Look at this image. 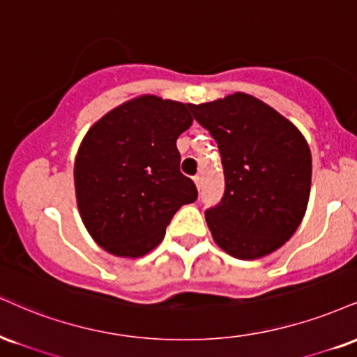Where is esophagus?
Here are the masks:
<instances>
[{
	"mask_svg": "<svg viewBox=\"0 0 357 357\" xmlns=\"http://www.w3.org/2000/svg\"><path fill=\"white\" fill-rule=\"evenodd\" d=\"M195 184L197 190H201V176H195Z\"/></svg>",
	"mask_w": 357,
	"mask_h": 357,
	"instance_id": "esophagus-1",
	"label": "esophagus"
}]
</instances>
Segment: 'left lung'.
I'll use <instances>...</instances> for the list:
<instances>
[{
    "instance_id": "obj_1",
    "label": "left lung",
    "mask_w": 357,
    "mask_h": 357,
    "mask_svg": "<svg viewBox=\"0 0 357 357\" xmlns=\"http://www.w3.org/2000/svg\"><path fill=\"white\" fill-rule=\"evenodd\" d=\"M221 153L226 190L206 209L218 246L238 259L271 255L301 225L311 191V151L293 123L246 93L188 105Z\"/></svg>"
}]
</instances>
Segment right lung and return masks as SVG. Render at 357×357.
Wrapping results in <instances>:
<instances>
[{
    "label": "right lung",
    "mask_w": 357,
    "mask_h": 357,
    "mask_svg": "<svg viewBox=\"0 0 357 357\" xmlns=\"http://www.w3.org/2000/svg\"><path fill=\"white\" fill-rule=\"evenodd\" d=\"M192 124L188 105L144 94L86 132L76 154V201L86 229L114 256H144L162 241L195 183L179 171L176 139Z\"/></svg>",
    "instance_id": "1"
}]
</instances>
